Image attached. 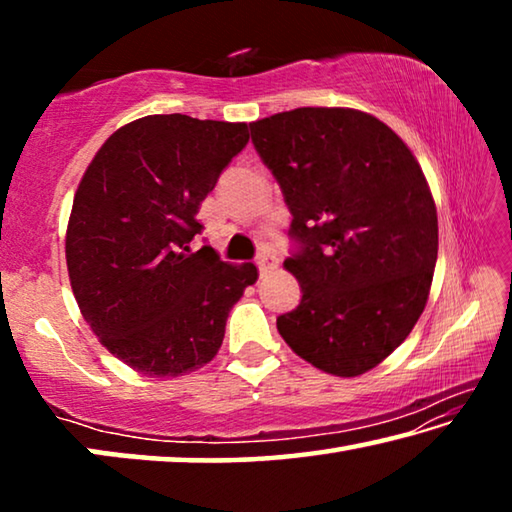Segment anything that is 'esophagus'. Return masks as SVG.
Listing matches in <instances>:
<instances>
[{"label":"esophagus","mask_w":512,"mask_h":512,"mask_svg":"<svg viewBox=\"0 0 512 512\" xmlns=\"http://www.w3.org/2000/svg\"><path fill=\"white\" fill-rule=\"evenodd\" d=\"M275 266H277V257L271 253V250H262V253L257 255V268L262 275L271 271V268H275Z\"/></svg>","instance_id":"34e87169"}]
</instances>
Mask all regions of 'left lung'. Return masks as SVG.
Here are the masks:
<instances>
[{"instance_id":"1","label":"left lung","mask_w":512,"mask_h":512,"mask_svg":"<svg viewBox=\"0 0 512 512\" xmlns=\"http://www.w3.org/2000/svg\"><path fill=\"white\" fill-rule=\"evenodd\" d=\"M296 241L284 268L300 305L277 318L318 370L357 377L400 348L429 298L438 216L427 178L384 121L352 108H296L250 124Z\"/></svg>"}]
</instances>
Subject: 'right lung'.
<instances>
[{"mask_svg": "<svg viewBox=\"0 0 512 512\" xmlns=\"http://www.w3.org/2000/svg\"><path fill=\"white\" fill-rule=\"evenodd\" d=\"M248 144V126L149 115L112 133L85 169L67 223L69 282L110 354L146 377H178L219 352L255 264L192 253L198 207Z\"/></svg>", "mask_w": 512, "mask_h": 512, "instance_id": "right-lung-1", "label": "right lung"}]
</instances>
